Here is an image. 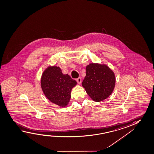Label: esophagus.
<instances>
[{
    "label": "esophagus",
    "mask_w": 154,
    "mask_h": 154,
    "mask_svg": "<svg viewBox=\"0 0 154 154\" xmlns=\"http://www.w3.org/2000/svg\"><path fill=\"white\" fill-rule=\"evenodd\" d=\"M76 81H77V82H78L79 84H81V77L78 78L76 79Z\"/></svg>",
    "instance_id": "1"
}]
</instances>
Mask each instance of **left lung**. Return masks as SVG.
Here are the masks:
<instances>
[{"label":"left lung","instance_id":"1","mask_svg":"<svg viewBox=\"0 0 154 154\" xmlns=\"http://www.w3.org/2000/svg\"><path fill=\"white\" fill-rule=\"evenodd\" d=\"M85 74L82 85L94 101L101 102L111 95L116 85V77L109 66L91 63L86 66Z\"/></svg>","mask_w":154,"mask_h":154}]
</instances>
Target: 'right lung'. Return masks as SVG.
Returning <instances> with one entry per match:
<instances>
[{"mask_svg":"<svg viewBox=\"0 0 154 154\" xmlns=\"http://www.w3.org/2000/svg\"><path fill=\"white\" fill-rule=\"evenodd\" d=\"M76 85V81L67 74H63L58 66L50 65L42 74V90L51 102L60 107H66L69 104L72 89Z\"/></svg>","mask_w":154,"mask_h":154,"instance_id":"add662e5","label":"right lung"}]
</instances>
